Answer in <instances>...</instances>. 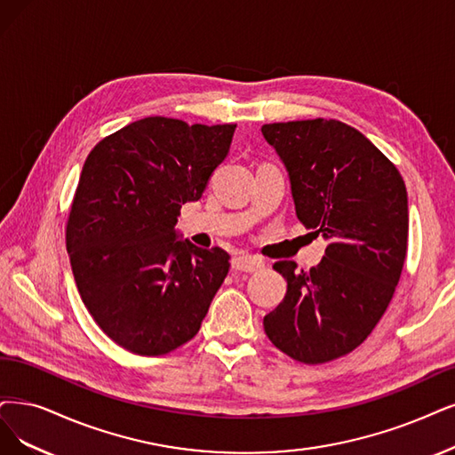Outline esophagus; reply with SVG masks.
Segmentation results:
<instances>
[{"instance_id":"esophagus-1","label":"esophagus","mask_w":455,"mask_h":455,"mask_svg":"<svg viewBox=\"0 0 455 455\" xmlns=\"http://www.w3.org/2000/svg\"><path fill=\"white\" fill-rule=\"evenodd\" d=\"M232 267H234V270H236V272L253 274V272L262 270L264 262H262L259 257H253V255H238V257H234Z\"/></svg>"}]
</instances>
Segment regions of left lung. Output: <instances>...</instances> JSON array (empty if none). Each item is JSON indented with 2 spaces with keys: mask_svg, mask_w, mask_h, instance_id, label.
<instances>
[{
  "mask_svg": "<svg viewBox=\"0 0 455 455\" xmlns=\"http://www.w3.org/2000/svg\"><path fill=\"white\" fill-rule=\"evenodd\" d=\"M260 131L287 168L298 219L328 240L309 272L294 260L274 264L287 294L264 316V330L291 358L324 363L362 345L390 304L407 255V188L388 157L343 122L316 117Z\"/></svg>",
  "mask_w": 455,
  "mask_h": 455,
  "instance_id": "left-lung-1",
  "label": "left lung"
}]
</instances>
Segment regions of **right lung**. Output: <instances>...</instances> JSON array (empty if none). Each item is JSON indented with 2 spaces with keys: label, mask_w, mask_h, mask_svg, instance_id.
I'll return each mask as SVG.
<instances>
[{
  "label": "right lung",
  "mask_w": 455,
  "mask_h": 455,
  "mask_svg": "<svg viewBox=\"0 0 455 455\" xmlns=\"http://www.w3.org/2000/svg\"><path fill=\"white\" fill-rule=\"evenodd\" d=\"M234 129L151 116L100 140L82 166L67 253L93 321L134 355L193 339L228 274L227 251L181 240L176 223L228 156Z\"/></svg>",
  "instance_id": "obj_1"
}]
</instances>
